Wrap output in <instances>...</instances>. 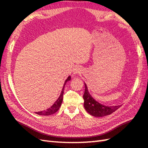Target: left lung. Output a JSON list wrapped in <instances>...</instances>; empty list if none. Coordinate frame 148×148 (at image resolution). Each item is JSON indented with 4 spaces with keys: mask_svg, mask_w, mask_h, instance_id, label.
Masks as SVG:
<instances>
[{
    "mask_svg": "<svg viewBox=\"0 0 148 148\" xmlns=\"http://www.w3.org/2000/svg\"><path fill=\"white\" fill-rule=\"evenodd\" d=\"M85 85V90L83 95L84 99V107L86 111L90 114L95 117H102L112 114L116 111L121 106H106L101 103L97 102L93 97L90 95L86 84Z\"/></svg>",
    "mask_w": 148,
    "mask_h": 148,
    "instance_id": "obj_1",
    "label": "left lung"
}]
</instances>
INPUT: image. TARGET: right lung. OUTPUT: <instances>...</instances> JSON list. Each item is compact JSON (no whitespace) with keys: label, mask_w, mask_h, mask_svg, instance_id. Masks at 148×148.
<instances>
[{"label":"right lung","mask_w":148,"mask_h":148,"mask_svg":"<svg viewBox=\"0 0 148 148\" xmlns=\"http://www.w3.org/2000/svg\"><path fill=\"white\" fill-rule=\"evenodd\" d=\"M70 79H71V76H69L67 77V79L65 80L60 95V97H58L57 100H56V101L54 103H53V105L52 106H51V108L48 109H46V110H45V111H42L40 112H36V114H39V115H42V116H49V115L54 114V113H55L56 111H58V109H60V108L62 101H63V95H64V86L65 85L66 83H67L68 81H70Z\"/></svg>","instance_id":"obj_1"}]
</instances>
